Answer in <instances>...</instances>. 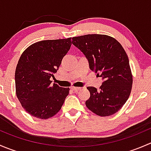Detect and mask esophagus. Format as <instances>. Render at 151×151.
Listing matches in <instances>:
<instances>
[{
	"label": "esophagus",
	"mask_w": 151,
	"mask_h": 151,
	"mask_svg": "<svg viewBox=\"0 0 151 151\" xmlns=\"http://www.w3.org/2000/svg\"><path fill=\"white\" fill-rule=\"evenodd\" d=\"M71 89L74 91V92H78L79 91L82 89V88H80V87H71Z\"/></svg>",
	"instance_id": "esophagus-1"
}]
</instances>
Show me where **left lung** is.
Returning <instances> with one entry per match:
<instances>
[{"label":"left lung","mask_w":151,"mask_h":151,"mask_svg":"<svg viewBox=\"0 0 151 151\" xmlns=\"http://www.w3.org/2000/svg\"><path fill=\"white\" fill-rule=\"evenodd\" d=\"M72 44L86 56L90 68L104 80L100 91L87 88L91 96L85 101L86 106L99 116L113 115L121 109L132 91L133 77L126 51L116 39L107 35L73 37Z\"/></svg>","instance_id":"1"}]
</instances>
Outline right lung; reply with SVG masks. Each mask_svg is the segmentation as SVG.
Listing matches in <instances>:
<instances>
[{"label":"right lung","mask_w":151,"mask_h":151,"mask_svg":"<svg viewBox=\"0 0 151 151\" xmlns=\"http://www.w3.org/2000/svg\"><path fill=\"white\" fill-rule=\"evenodd\" d=\"M71 38L44 40L29 46L21 55L15 71L17 97L28 113L48 119L61 109L69 88L51 84L62 59L71 45Z\"/></svg>","instance_id":"1"}]
</instances>
